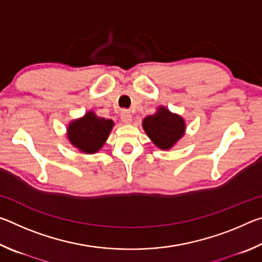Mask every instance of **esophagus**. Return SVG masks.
Listing matches in <instances>:
<instances>
[{
    "instance_id": "esophagus-1",
    "label": "esophagus",
    "mask_w": 262,
    "mask_h": 262,
    "mask_svg": "<svg viewBox=\"0 0 262 262\" xmlns=\"http://www.w3.org/2000/svg\"><path fill=\"white\" fill-rule=\"evenodd\" d=\"M120 117H121V120L125 122V123H130L132 121V114L128 110H122L121 113H120Z\"/></svg>"
}]
</instances>
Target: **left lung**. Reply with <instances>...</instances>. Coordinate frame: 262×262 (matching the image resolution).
<instances>
[{
	"label": "left lung",
	"instance_id": "obj_1",
	"mask_svg": "<svg viewBox=\"0 0 262 262\" xmlns=\"http://www.w3.org/2000/svg\"><path fill=\"white\" fill-rule=\"evenodd\" d=\"M143 128L158 148L167 150L184 135L185 122L179 115L159 107L156 113L144 119Z\"/></svg>",
	"mask_w": 262,
	"mask_h": 262
}]
</instances>
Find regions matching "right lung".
I'll list each match as a JSON object with an SVG mask.
<instances>
[{
  "label": "right lung",
  "mask_w": 262,
  "mask_h": 262,
  "mask_svg": "<svg viewBox=\"0 0 262 262\" xmlns=\"http://www.w3.org/2000/svg\"><path fill=\"white\" fill-rule=\"evenodd\" d=\"M113 127V121L89 112L75 120L68 128V139L72 144L85 154H95L103 147Z\"/></svg>",
  "instance_id": "1"
}]
</instances>
